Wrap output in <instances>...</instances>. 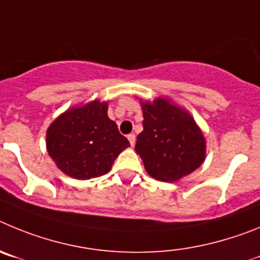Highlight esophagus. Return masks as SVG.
Listing matches in <instances>:
<instances>
[{"label": "esophagus", "instance_id": "34e87169", "mask_svg": "<svg viewBox=\"0 0 260 260\" xmlns=\"http://www.w3.org/2000/svg\"><path fill=\"white\" fill-rule=\"evenodd\" d=\"M127 137H128V140H129L131 146H135V142H136V136H135V133H129V135H128Z\"/></svg>", "mask_w": 260, "mask_h": 260}]
</instances>
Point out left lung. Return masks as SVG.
<instances>
[{"label": "left lung", "instance_id": "left-lung-1", "mask_svg": "<svg viewBox=\"0 0 260 260\" xmlns=\"http://www.w3.org/2000/svg\"><path fill=\"white\" fill-rule=\"evenodd\" d=\"M141 105L144 131L137 136L135 150L147 174L174 182L197 170L205 160L206 141L188 111L167 98Z\"/></svg>", "mask_w": 260, "mask_h": 260}]
</instances>
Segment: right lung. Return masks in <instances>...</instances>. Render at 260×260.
<instances>
[{
  "mask_svg": "<svg viewBox=\"0 0 260 260\" xmlns=\"http://www.w3.org/2000/svg\"><path fill=\"white\" fill-rule=\"evenodd\" d=\"M128 146L129 141L107 116V104L97 100L67 110L46 131L49 155L62 172L78 180L107 174Z\"/></svg>",
  "mask_w": 260,
  "mask_h": 260,
  "instance_id": "1",
  "label": "right lung"
}]
</instances>
